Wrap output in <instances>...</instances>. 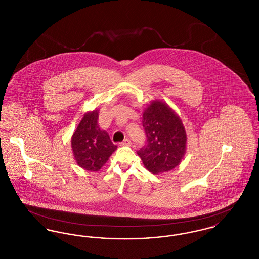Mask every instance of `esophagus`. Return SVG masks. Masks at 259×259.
Instances as JSON below:
<instances>
[{
  "label": "esophagus",
  "instance_id": "34e87169",
  "mask_svg": "<svg viewBox=\"0 0 259 259\" xmlns=\"http://www.w3.org/2000/svg\"><path fill=\"white\" fill-rule=\"evenodd\" d=\"M120 146H122V147H129V146H131V141L129 139H125L123 142L120 143Z\"/></svg>",
  "mask_w": 259,
  "mask_h": 259
}]
</instances>
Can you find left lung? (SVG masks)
<instances>
[{
	"label": "left lung",
	"instance_id": "8db88e82",
	"mask_svg": "<svg viewBox=\"0 0 259 259\" xmlns=\"http://www.w3.org/2000/svg\"><path fill=\"white\" fill-rule=\"evenodd\" d=\"M146 145L137 151L152 174L169 172L183 159L186 133L180 117L160 101H153L143 114Z\"/></svg>",
	"mask_w": 259,
	"mask_h": 259
}]
</instances>
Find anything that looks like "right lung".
I'll list each match as a JSON object with an SVG mask.
<instances>
[{"mask_svg": "<svg viewBox=\"0 0 259 259\" xmlns=\"http://www.w3.org/2000/svg\"><path fill=\"white\" fill-rule=\"evenodd\" d=\"M98 111L87 112L72 137V148L78 166L97 172L115 151L109 133L100 128Z\"/></svg>", "mask_w": 259, "mask_h": 259, "instance_id": "obj_1", "label": "right lung"}]
</instances>
